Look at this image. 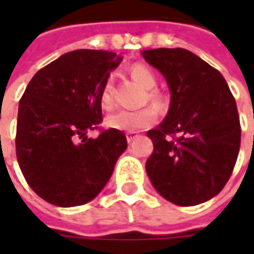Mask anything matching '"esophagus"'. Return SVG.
<instances>
[{
  "mask_svg": "<svg viewBox=\"0 0 254 254\" xmlns=\"http://www.w3.org/2000/svg\"><path fill=\"white\" fill-rule=\"evenodd\" d=\"M136 138H138V134H136V133H132V132L127 133V143H132L133 140H136Z\"/></svg>",
  "mask_w": 254,
  "mask_h": 254,
  "instance_id": "obj_1",
  "label": "esophagus"
}]
</instances>
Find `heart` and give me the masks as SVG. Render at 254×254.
<instances>
[{"label": "heart", "mask_w": 254, "mask_h": 254, "mask_svg": "<svg viewBox=\"0 0 254 254\" xmlns=\"http://www.w3.org/2000/svg\"><path fill=\"white\" fill-rule=\"evenodd\" d=\"M129 73L133 80H136L143 88L147 89V99L158 109L166 106V95L160 89L155 88L158 77L154 70L141 63L133 64L129 67ZM99 102L105 110H111L114 107V95H113V81L111 78L106 80L99 92ZM156 110L154 107H144L140 110H120L107 117L106 125L117 130L125 132H137L147 129L156 121Z\"/></svg>", "instance_id": "heart-1"}]
</instances>
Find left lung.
Returning <instances> with one entry per match:
<instances>
[{
	"instance_id": "obj_1",
	"label": "left lung",
	"mask_w": 254,
	"mask_h": 254,
	"mask_svg": "<svg viewBox=\"0 0 254 254\" xmlns=\"http://www.w3.org/2000/svg\"><path fill=\"white\" fill-rule=\"evenodd\" d=\"M169 84L165 121L147 132L154 151L145 169L160 196L190 207L222 190L241 144L237 103L222 73L185 49L141 52Z\"/></svg>"
}]
</instances>
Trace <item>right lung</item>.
I'll return each mask as SVG.
<instances>
[{"label": "right lung", "mask_w": 254, "mask_h": 254, "mask_svg": "<svg viewBox=\"0 0 254 254\" xmlns=\"http://www.w3.org/2000/svg\"><path fill=\"white\" fill-rule=\"evenodd\" d=\"M116 53L74 50L35 73L19 103L16 155L25 181L58 207H76L98 196L110 180L127 136L102 129L99 92L121 63Z\"/></svg>", "instance_id": "obj_1"}]
</instances>
